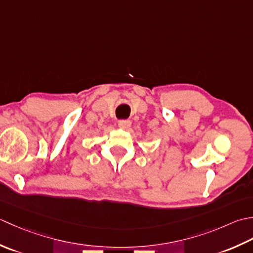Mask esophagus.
Here are the masks:
<instances>
[{"mask_svg": "<svg viewBox=\"0 0 253 253\" xmlns=\"http://www.w3.org/2000/svg\"><path fill=\"white\" fill-rule=\"evenodd\" d=\"M118 126H119L121 128H127L131 126V121L130 120H120L118 122Z\"/></svg>", "mask_w": 253, "mask_h": 253, "instance_id": "obj_1", "label": "esophagus"}]
</instances>
